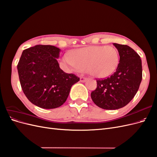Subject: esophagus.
<instances>
[{
  "label": "esophagus",
  "mask_w": 157,
  "mask_h": 157,
  "mask_svg": "<svg viewBox=\"0 0 157 157\" xmlns=\"http://www.w3.org/2000/svg\"><path fill=\"white\" fill-rule=\"evenodd\" d=\"M87 80H88V78H85V77H80V81L81 82H86Z\"/></svg>",
  "instance_id": "34e87169"
}]
</instances>
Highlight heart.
I'll return each instance as SVG.
<instances>
[{"label": "heart", "mask_w": 157, "mask_h": 157, "mask_svg": "<svg viewBox=\"0 0 157 157\" xmlns=\"http://www.w3.org/2000/svg\"><path fill=\"white\" fill-rule=\"evenodd\" d=\"M69 68L86 71L98 78H105L117 70L120 61L118 51L111 46H90L78 48L62 57Z\"/></svg>", "instance_id": "obj_1"}]
</instances>
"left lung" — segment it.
Masks as SVG:
<instances>
[{
  "label": "left lung",
  "instance_id": "obj_1",
  "mask_svg": "<svg viewBox=\"0 0 157 157\" xmlns=\"http://www.w3.org/2000/svg\"><path fill=\"white\" fill-rule=\"evenodd\" d=\"M113 45L120 56L118 67L111 77L97 79V88L91 93L94 103L107 110L126 106L135 96L142 80L140 56L127 45Z\"/></svg>",
  "mask_w": 157,
  "mask_h": 157
}]
</instances>
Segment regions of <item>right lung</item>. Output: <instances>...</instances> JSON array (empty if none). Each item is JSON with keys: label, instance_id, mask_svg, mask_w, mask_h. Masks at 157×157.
<instances>
[{"label": "right lung", "instance_id": "right-lung-1", "mask_svg": "<svg viewBox=\"0 0 157 157\" xmlns=\"http://www.w3.org/2000/svg\"><path fill=\"white\" fill-rule=\"evenodd\" d=\"M60 49L36 45L23 51L17 64L23 93L34 105L43 109L59 107L68 98L71 86L79 81L74 74L65 73L58 59Z\"/></svg>", "mask_w": 157, "mask_h": 157}]
</instances>
